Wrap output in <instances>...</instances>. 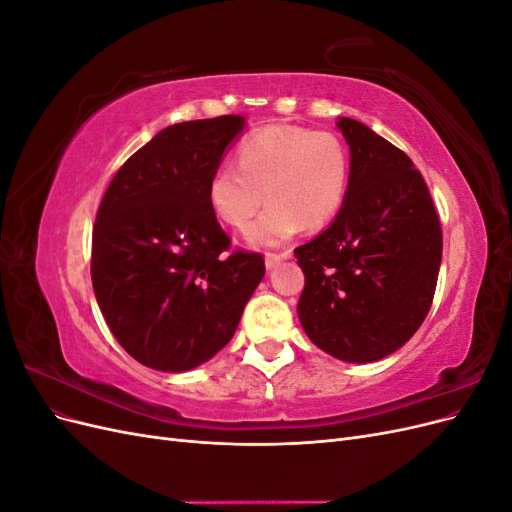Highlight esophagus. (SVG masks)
I'll list each match as a JSON object with an SVG mask.
<instances>
[{"label": "esophagus", "instance_id": "34e87169", "mask_svg": "<svg viewBox=\"0 0 512 512\" xmlns=\"http://www.w3.org/2000/svg\"><path fill=\"white\" fill-rule=\"evenodd\" d=\"M286 258H290V252H284V254H271V252H269V254L265 256V265H267V269L271 271V269H275V267L280 265V262L286 260Z\"/></svg>", "mask_w": 512, "mask_h": 512}]
</instances>
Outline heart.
I'll use <instances>...</instances> for the list:
<instances>
[{
    "label": "heart",
    "mask_w": 512,
    "mask_h": 512,
    "mask_svg": "<svg viewBox=\"0 0 512 512\" xmlns=\"http://www.w3.org/2000/svg\"><path fill=\"white\" fill-rule=\"evenodd\" d=\"M237 162H222L207 181L209 207L235 230H250L254 245H280L301 226H327L344 205L350 179L346 145L331 132L269 126L243 138Z\"/></svg>",
    "instance_id": "obj_1"
}]
</instances>
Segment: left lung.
I'll return each instance as SVG.
<instances>
[{
  "label": "left lung",
  "mask_w": 512,
  "mask_h": 512,
  "mask_svg": "<svg viewBox=\"0 0 512 512\" xmlns=\"http://www.w3.org/2000/svg\"><path fill=\"white\" fill-rule=\"evenodd\" d=\"M350 179L333 224L297 247L307 337L346 363H374L404 346L433 301L442 228L423 175L404 151L339 117Z\"/></svg>",
  "instance_id": "left-lung-1"
}]
</instances>
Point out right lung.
<instances>
[{
  "instance_id": "add662e5",
  "label": "right lung",
  "mask_w": 512,
  "mask_h": 512,
  "mask_svg": "<svg viewBox=\"0 0 512 512\" xmlns=\"http://www.w3.org/2000/svg\"><path fill=\"white\" fill-rule=\"evenodd\" d=\"M239 115L168 126L108 185L91 237V284L102 316L132 359L188 371L218 354L265 277L256 252L230 250L207 181Z\"/></svg>"
}]
</instances>
